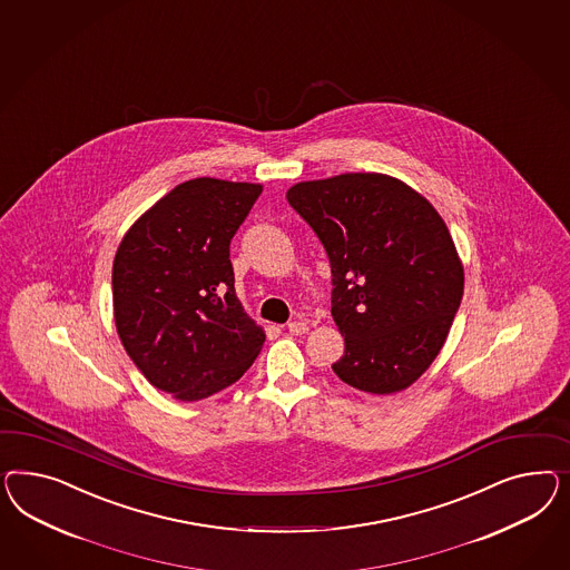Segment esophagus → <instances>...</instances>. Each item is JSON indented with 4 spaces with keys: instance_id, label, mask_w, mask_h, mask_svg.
I'll use <instances>...</instances> for the list:
<instances>
[{
    "instance_id": "1",
    "label": "esophagus",
    "mask_w": 570,
    "mask_h": 570,
    "mask_svg": "<svg viewBox=\"0 0 570 570\" xmlns=\"http://www.w3.org/2000/svg\"><path fill=\"white\" fill-rule=\"evenodd\" d=\"M287 331H289L292 335H304V333H308V325H306L304 321H292V323L287 325Z\"/></svg>"
}]
</instances>
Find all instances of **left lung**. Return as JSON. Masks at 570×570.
I'll return each instance as SVG.
<instances>
[{"instance_id":"left-lung-1","label":"left lung","mask_w":570,"mask_h":570,"mask_svg":"<svg viewBox=\"0 0 570 570\" xmlns=\"http://www.w3.org/2000/svg\"><path fill=\"white\" fill-rule=\"evenodd\" d=\"M287 202L331 262V314L345 340L333 371L366 393L406 390L438 358L464 293L443 218L381 173L304 180Z\"/></svg>"}]
</instances>
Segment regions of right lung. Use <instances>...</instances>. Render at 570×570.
<instances>
[{"label":"right lung","instance_id":"right-lung-1","mask_svg":"<svg viewBox=\"0 0 570 570\" xmlns=\"http://www.w3.org/2000/svg\"><path fill=\"white\" fill-rule=\"evenodd\" d=\"M262 194L256 183L185 180L118 245V337L147 381L180 402L239 381L261 354L262 326L235 295L228 245Z\"/></svg>","mask_w":570,"mask_h":570}]
</instances>
